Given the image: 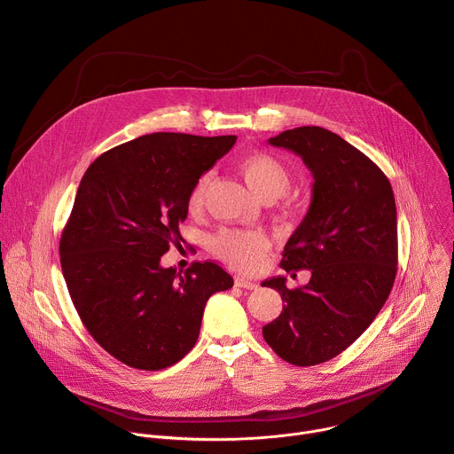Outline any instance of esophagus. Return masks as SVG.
Returning a JSON list of instances; mask_svg holds the SVG:
<instances>
[{"label":"esophagus","instance_id":"esophagus-1","mask_svg":"<svg viewBox=\"0 0 454 454\" xmlns=\"http://www.w3.org/2000/svg\"><path fill=\"white\" fill-rule=\"evenodd\" d=\"M235 285L240 286V288H247V290L258 288V285H256L254 281H251V279H247V278H244V276H237V278H235Z\"/></svg>","mask_w":454,"mask_h":454}]
</instances>
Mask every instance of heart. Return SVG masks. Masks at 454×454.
Masks as SVG:
<instances>
[{"instance_id": "1", "label": "heart", "mask_w": 454, "mask_h": 454, "mask_svg": "<svg viewBox=\"0 0 454 454\" xmlns=\"http://www.w3.org/2000/svg\"><path fill=\"white\" fill-rule=\"evenodd\" d=\"M239 168L251 191L265 201H272L283 196L290 185V175L286 168L272 155L251 153L240 160ZM210 180L212 175L203 173L191 187L187 203L192 212H198L203 207ZM267 239L256 230L228 228L221 230L212 239L215 254L239 269H254L267 251Z\"/></svg>"}]
</instances>
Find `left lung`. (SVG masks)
Returning <instances> with one entry per match:
<instances>
[{"label": "left lung", "mask_w": 454, "mask_h": 454, "mask_svg": "<svg viewBox=\"0 0 454 454\" xmlns=\"http://www.w3.org/2000/svg\"><path fill=\"white\" fill-rule=\"evenodd\" d=\"M269 144L294 151L314 176L310 208L279 263L312 276L292 290L283 276L262 283L285 301L262 333L279 358L309 367L348 349L385 305L397 272L395 200L383 171L330 129L299 126Z\"/></svg>", "instance_id": "8db88e82"}]
</instances>
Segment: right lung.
I'll return each instance as SVG.
<instances>
[{
    "label": "right lung",
    "mask_w": 454,
    "mask_h": 454,
    "mask_svg": "<svg viewBox=\"0 0 454 454\" xmlns=\"http://www.w3.org/2000/svg\"><path fill=\"white\" fill-rule=\"evenodd\" d=\"M235 135L151 133L108 149L85 171L60 239L73 305L92 339L119 362L160 371L200 337L207 301L233 286L214 262L162 267L184 242L189 192Z\"/></svg>",
    "instance_id": "add662e5"
}]
</instances>
